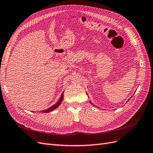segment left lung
<instances>
[{
  "label": "left lung",
  "mask_w": 153,
  "mask_h": 153,
  "mask_svg": "<svg viewBox=\"0 0 153 153\" xmlns=\"http://www.w3.org/2000/svg\"><path fill=\"white\" fill-rule=\"evenodd\" d=\"M130 99H131V98H129V100H128V101H129V100H130ZM90 103H91V104H92V103H91V101H90ZM92 105H93V104H92Z\"/></svg>",
  "instance_id": "obj_1"
}]
</instances>
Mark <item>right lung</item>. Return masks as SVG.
Listing matches in <instances>:
<instances>
[{"instance_id": "right-lung-1", "label": "right lung", "mask_w": 153, "mask_h": 153, "mask_svg": "<svg viewBox=\"0 0 153 153\" xmlns=\"http://www.w3.org/2000/svg\"><path fill=\"white\" fill-rule=\"evenodd\" d=\"M63 98H64V92H62L61 96V97H60V98H59V101H57V102L56 103H55V104L53 105H52V106H51L50 107H49L48 108L46 109V110H42V111H41V112H43V113H48V112H52V111H53V110H55V109H56V108L58 107V106H59L60 105H61V102H62V101Z\"/></svg>"}]
</instances>
